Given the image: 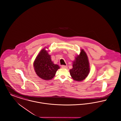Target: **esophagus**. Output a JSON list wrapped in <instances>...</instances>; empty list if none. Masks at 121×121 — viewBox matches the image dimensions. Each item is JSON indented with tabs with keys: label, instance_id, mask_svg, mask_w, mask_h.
Listing matches in <instances>:
<instances>
[{
	"label": "esophagus",
	"instance_id": "obj_1",
	"mask_svg": "<svg viewBox=\"0 0 121 121\" xmlns=\"http://www.w3.org/2000/svg\"><path fill=\"white\" fill-rule=\"evenodd\" d=\"M61 67H62V68H63V69H67V66H65V65H62V66H61Z\"/></svg>",
	"mask_w": 121,
	"mask_h": 121
}]
</instances>
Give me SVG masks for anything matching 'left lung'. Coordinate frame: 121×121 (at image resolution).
<instances>
[{
	"label": "left lung",
	"mask_w": 121,
	"mask_h": 121,
	"mask_svg": "<svg viewBox=\"0 0 121 121\" xmlns=\"http://www.w3.org/2000/svg\"><path fill=\"white\" fill-rule=\"evenodd\" d=\"M90 72V65L88 56L83 49H81L79 55L75 57L73 68L69 70L72 78L75 81L81 82L85 79Z\"/></svg>",
	"instance_id": "obj_1"
}]
</instances>
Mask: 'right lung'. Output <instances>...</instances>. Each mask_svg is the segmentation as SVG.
Wrapping results in <instances>:
<instances>
[{
	"instance_id": "right-lung-1",
	"label": "right lung",
	"mask_w": 121,
	"mask_h": 121,
	"mask_svg": "<svg viewBox=\"0 0 121 121\" xmlns=\"http://www.w3.org/2000/svg\"><path fill=\"white\" fill-rule=\"evenodd\" d=\"M45 47L42 49L38 54L34 62V67L38 76L44 80L52 79L55 75L56 72L60 67L54 64L51 60L49 51Z\"/></svg>"
}]
</instances>
